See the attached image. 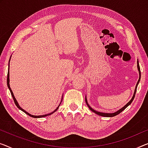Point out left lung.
<instances>
[{
  "mask_svg": "<svg viewBox=\"0 0 148 148\" xmlns=\"http://www.w3.org/2000/svg\"><path fill=\"white\" fill-rule=\"evenodd\" d=\"M137 66H138V72H139V80L138 81L137 84H136V88H135V90H134V95L133 96H132V98L130 100L129 102H127L126 104H125L124 106H123V108H122L118 110V111L117 112H114V113H104V112H98L96 111V110H94L92 108H91L90 106V105L88 104V101H87V98H86V96L85 97V101H86V104L88 106V107L89 108V109L91 110V111H92L93 112H94V113L98 114V115L99 116H103V117H114V116H116L118 115V114H119L120 113H121L123 110H124L128 106H130L131 104V103L132 102V101L134 100V97H135V95H136V90H137V87H138V85L139 82H140V78H141V72H140V66H139V62H138H138H137Z\"/></svg>",
  "mask_w": 148,
  "mask_h": 148,
  "instance_id": "left-lung-1",
  "label": "left lung"
}]
</instances>
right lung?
<instances>
[{
  "instance_id": "1",
  "label": "right lung",
  "mask_w": 148,
  "mask_h": 148,
  "mask_svg": "<svg viewBox=\"0 0 148 148\" xmlns=\"http://www.w3.org/2000/svg\"><path fill=\"white\" fill-rule=\"evenodd\" d=\"M10 58H11V56H10ZM10 59H9V62H8V74H7V86H8V89H9L10 92V93H11V95H12V96L13 100H14V103H15V104H16V106H17L19 110H22V111L25 112V113L27 114V115H28V116H30V117H32V118H43V117H46V116H48L51 115V114H52L53 113H54V112H56V110L58 109V108H59V106H60V103H61V102H62V101L63 96H62V100H61V102H60V104H59V105L58 106V107H57L54 110V111L52 112L51 113H49V114H45V115H41V116H34V115H32V114H30L28 113V112H27L26 111H25V110L23 109L21 106H20L19 104H18V102H17V100H16V98H15V97H14V94H13V92H12V90H11V88H10V84H9V82H10V78H9V67H10Z\"/></svg>"
}]
</instances>
